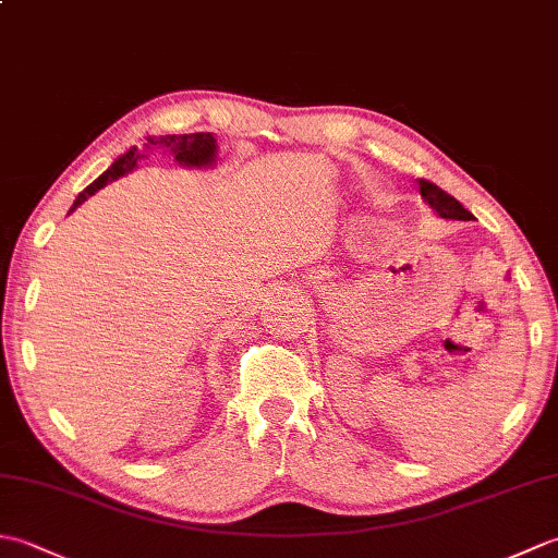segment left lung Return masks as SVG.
I'll list each match as a JSON object with an SVG mask.
<instances>
[{
	"label": "left lung",
	"instance_id": "1",
	"mask_svg": "<svg viewBox=\"0 0 558 558\" xmlns=\"http://www.w3.org/2000/svg\"><path fill=\"white\" fill-rule=\"evenodd\" d=\"M420 194L424 198V204L429 206L438 218L444 220H472L475 216L468 208H462L458 198L446 194L441 186H436L426 180H420Z\"/></svg>",
	"mask_w": 558,
	"mask_h": 558
}]
</instances>
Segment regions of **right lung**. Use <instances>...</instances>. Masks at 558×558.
<instances>
[{
  "label": "right lung",
  "instance_id": "obj_1",
  "mask_svg": "<svg viewBox=\"0 0 558 558\" xmlns=\"http://www.w3.org/2000/svg\"><path fill=\"white\" fill-rule=\"evenodd\" d=\"M148 144H144V148H136L132 146L126 153H122L120 158H117L108 170H105L96 182L88 184L83 192L76 196L74 206L69 208V213H74L83 201H86L88 196H93L98 192V189L108 186L110 182L120 180V177L129 174L132 170H136V165L144 160L148 153L153 150H162V153H170V156H174V162H180L182 168H189V170H201V168H213L216 165V158H218V141L213 134H168V136H148L146 138Z\"/></svg>",
  "mask_w": 558,
  "mask_h": 558
}]
</instances>
